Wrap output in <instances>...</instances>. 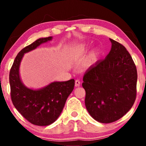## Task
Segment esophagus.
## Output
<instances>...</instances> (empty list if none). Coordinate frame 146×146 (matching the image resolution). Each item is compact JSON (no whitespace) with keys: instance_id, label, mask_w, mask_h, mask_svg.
<instances>
[{"instance_id":"34e87169","label":"esophagus","mask_w":146,"mask_h":146,"mask_svg":"<svg viewBox=\"0 0 146 146\" xmlns=\"http://www.w3.org/2000/svg\"><path fill=\"white\" fill-rule=\"evenodd\" d=\"M80 85V81L78 80V79H77V80H75V86L76 87H78V86H79Z\"/></svg>"}]
</instances>
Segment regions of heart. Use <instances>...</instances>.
<instances>
[{"label": "heart", "mask_w": 146, "mask_h": 146, "mask_svg": "<svg viewBox=\"0 0 146 146\" xmlns=\"http://www.w3.org/2000/svg\"><path fill=\"white\" fill-rule=\"evenodd\" d=\"M84 49H85L84 46H82V47H81V49H82V50H84ZM98 57V52L97 50L95 49V50L91 51V53H90V56H89V60H90V62L93 63L97 60Z\"/></svg>", "instance_id": "obj_1"}]
</instances>
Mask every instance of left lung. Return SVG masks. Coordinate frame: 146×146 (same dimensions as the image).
Segmentation results:
<instances>
[{"label": "left lung", "instance_id": "1", "mask_svg": "<svg viewBox=\"0 0 146 146\" xmlns=\"http://www.w3.org/2000/svg\"><path fill=\"white\" fill-rule=\"evenodd\" d=\"M110 40L112 44L110 53L88 69L82 83L88 113L105 123L126 114L137 96V71L131 56L122 44Z\"/></svg>", "mask_w": 146, "mask_h": 146}]
</instances>
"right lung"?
I'll use <instances>...</instances> for the list:
<instances>
[{
	"instance_id": "obj_1",
	"label": "right lung",
	"mask_w": 146,
	"mask_h": 146,
	"mask_svg": "<svg viewBox=\"0 0 146 146\" xmlns=\"http://www.w3.org/2000/svg\"><path fill=\"white\" fill-rule=\"evenodd\" d=\"M52 36L38 38L18 53L9 72L12 102L17 110L36 125H48L57 119L68 97L75 86V80L53 82L40 90H31L23 84L20 78L19 67L24 53L51 40Z\"/></svg>"
}]
</instances>
